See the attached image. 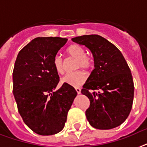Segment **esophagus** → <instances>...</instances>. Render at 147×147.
I'll use <instances>...</instances> for the list:
<instances>
[{
  "label": "esophagus",
  "mask_w": 147,
  "mask_h": 147,
  "mask_svg": "<svg viewBox=\"0 0 147 147\" xmlns=\"http://www.w3.org/2000/svg\"><path fill=\"white\" fill-rule=\"evenodd\" d=\"M75 89H76V92H77V94H80L81 93V89L80 88H75Z\"/></svg>",
  "instance_id": "obj_1"
}]
</instances>
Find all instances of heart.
<instances>
[{"label": "heart", "mask_w": 147, "mask_h": 147, "mask_svg": "<svg viewBox=\"0 0 147 147\" xmlns=\"http://www.w3.org/2000/svg\"><path fill=\"white\" fill-rule=\"evenodd\" d=\"M67 53L71 57L76 59V67H82L83 69H89L92 66V61L86 55V52L82 46L79 44H72L67 49ZM53 68L57 74H63L65 72V63L64 60L59 55H56L53 60ZM86 80V75L81 71L67 74L61 78V82L74 87L82 86Z\"/></svg>", "instance_id": "b5f03b06"}]
</instances>
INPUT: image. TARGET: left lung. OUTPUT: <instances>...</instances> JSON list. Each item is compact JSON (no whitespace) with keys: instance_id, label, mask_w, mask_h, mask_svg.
<instances>
[{"instance_id":"1","label":"left lung","mask_w":147,"mask_h":147,"mask_svg":"<svg viewBox=\"0 0 147 147\" xmlns=\"http://www.w3.org/2000/svg\"><path fill=\"white\" fill-rule=\"evenodd\" d=\"M90 49L94 57L92 71L81 93L90 100L86 111L88 122L94 128H114L125 121L134 99V82L131 70L119 49L97 34L72 39Z\"/></svg>"}]
</instances>
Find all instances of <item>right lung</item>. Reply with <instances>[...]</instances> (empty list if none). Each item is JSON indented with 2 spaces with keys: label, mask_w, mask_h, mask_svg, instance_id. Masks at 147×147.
I'll return each instance as SVG.
<instances>
[{
  "label": "right lung",
  "mask_w": 147,
  "mask_h": 147,
  "mask_svg": "<svg viewBox=\"0 0 147 147\" xmlns=\"http://www.w3.org/2000/svg\"><path fill=\"white\" fill-rule=\"evenodd\" d=\"M67 39L37 37L17 55L13 72V92L19 114L30 129L40 135L62 130L77 92L63 83L55 91L59 76L53 60Z\"/></svg>",
  "instance_id": "obj_1"
}]
</instances>
